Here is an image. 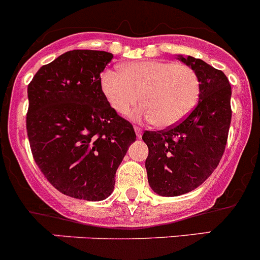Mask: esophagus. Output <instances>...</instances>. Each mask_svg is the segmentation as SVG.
<instances>
[{"mask_svg": "<svg viewBox=\"0 0 260 260\" xmlns=\"http://www.w3.org/2000/svg\"><path fill=\"white\" fill-rule=\"evenodd\" d=\"M135 133H137V137L138 138H142V128L139 127V126H135Z\"/></svg>", "mask_w": 260, "mask_h": 260, "instance_id": "1", "label": "esophagus"}]
</instances>
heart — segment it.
Returning <instances> with one entry per match:
<instances>
[{"mask_svg": "<svg viewBox=\"0 0 260 260\" xmlns=\"http://www.w3.org/2000/svg\"><path fill=\"white\" fill-rule=\"evenodd\" d=\"M102 89L111 107L120 115H127L142 101L144 107L140 115L158 127H170L191 112L200 86L199 78L190 66L150 60L126 63L120 74L106 71Z\"/></svg>", "mask_w": 260, "mask_h": 260, "instance_id": "b5f03b06", "label": "heart"}]
</instances>
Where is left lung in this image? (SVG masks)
Here are the masks:
<instances>
[{"instance_id": "obj_1", "label": "left lung", "mask_w": 260, "mask_h": 260, "mask_svg": "<svg viewBox=\"0 0 260 260\" xmlns=\"http://www.w3.org/2000/svg\"><path fill=\"white\" fill-rule=\"evenodd\" d=\"M179 60L199 78V102L181 122L143 134L148 182L162 197L186 194L211 176L223 155L232 116L227 76L200 58Z\"/></svg>"}]
</instances>
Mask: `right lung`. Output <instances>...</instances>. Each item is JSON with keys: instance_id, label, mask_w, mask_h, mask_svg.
Segmentation results:
<instances>
[{"instance_id": "add662e5", "label": "right lung", "mask_w": 260, "mask_h": 260, "mask_svg": "<svg viewBox=\"0 0 260 260\" xmlns=\"http://www.w3.org/2000/svg\"><path fill=\"white\" fill-rule=\"evenodd\" d=\"M112 53L74 49L43 65L28 85L26 133L31 154L58 191L84 200H103L134 127L102 90L101 73Z\"/></svg>"}]
</instances>
